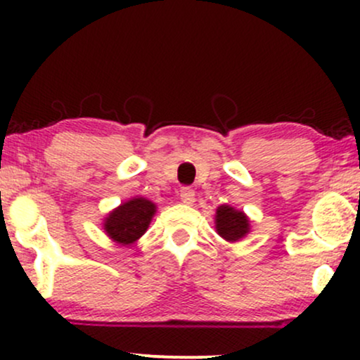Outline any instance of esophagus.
I'll use <instances>...</instances> for the list:
<instances>
[{
	"label": "esophagus",
	"mask_w": 360,
	"mask_h": 360,
	"mask_svg": "<svg viewBox=\"0 0 360 360\" xmlns=\"http://www.w3.org/2000/svg\"><path fill=\"white\" fill-rule=\"evenodd\" d=\"M179 196H181V201H183L184 205H193L194 203V189L189 188V186H184V188H181Z\"/></svg>",
	"instance_id": "34e87169"
}]
</instances>
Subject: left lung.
I'll return each mask as SVG.
<instances>
[{
	"label": "left lung",
	"instance_id": "8db88e82",
	"mask_svg": "<svg viewBox=\"0 0 360 360\" xmlns=\"http://www.w3.org/2000/svg\"><path fill=\"white\" fill-rule=\"evenodd\" d=\"M217 230L225 240L235 242L249 232V220L238 210L223 205L217 210Z\"/></svg>",
	"mask_w": 360,
	"mask_h": 360
}]
</instances>
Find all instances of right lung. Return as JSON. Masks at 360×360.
<instances>
[{"label": "right lung", "mask_w": 360, "mask_h": 360, "mask_svg": "<svg viewBox=\"0 0 360 360\" xmlns=\"http://www.w3.org/2000/svg\"><path fill=\"white\" fill-rule=\"evenodd\" d=\"M154 213V203L143 198H135L110 213V217L105 220V230L115 242L130 245L146 233Z\"/></svg>", "instance_id": "1"}]
</instances>
